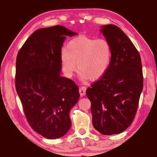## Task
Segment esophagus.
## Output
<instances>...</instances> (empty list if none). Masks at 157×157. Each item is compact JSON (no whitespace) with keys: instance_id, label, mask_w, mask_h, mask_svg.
Instances as JSON below:
<instances>
[{"instance_id":"34e87169","label":"esophagus","mask_w":157,"mask_h":157,"mask_svg":"<svg viewBox=\"0 0 157 157\" xmlns=\"http://www.w3.org/2000/svg\"><path fill=\"white\" fill-rule=\"evenodd\" d=\"M79 91L81 96H84V95L86 94V87L80 86L79 89Z\"/></svg>"}]
</instances>
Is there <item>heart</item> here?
Segmentation results:
<instances>
[{"label": "heart", "instance_id": "1", "mask_svg": "<svg viewBox=\"0 0 157 157\" xmlns=\"http://www.w3.org/2000/svg\"><path fill=\"white\" fill-rule=\"evenodd\" d=\"M60 60L63 73L68 78L73 75L78 66L82 81H95L102 78L109 68L112 48L105 38L80 36L68 42L61 52Z\"/></svg>", "mask_w": 157, "mask_h": 157}]
</instances>
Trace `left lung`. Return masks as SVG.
Segmentation results:
<instances>
[{"mask_svg":"<svg viewBox=\"0 0 157 157\" xmlns=\"http://www.w3.org/2000/svg\"><path fill=\"white\" fill-rule=\"evenodd\" d=\"M100 31L110 42L112 60L102 78L86 89L94 128L104 135L127 129L136 116L143 87L141 59L131 40L114 25Z\"/></svg>","mask_w":157,"mask_h":157,"instance_id":"left-lung-1","label":"left lung"}]
</instances>
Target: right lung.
<instances>
[{"instance_id": "obj_1", "label": "right lung", "mask_w": 157, "mask_h": 157, "mask_svg": "<svg viewBox=\"0 0 157 157\" xmlns=\"http://www.w3.org/2000/svg\"><path fill=\"white\" fill-rule=\"evenodd\" d=\"M75 33L62 25L36 30L18 51L15 86L29 124L48 139H58L71 127V109L79 88L60 75V55L66 36Z\"/></svg>"}]
</instances>
